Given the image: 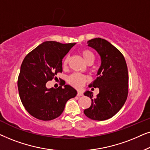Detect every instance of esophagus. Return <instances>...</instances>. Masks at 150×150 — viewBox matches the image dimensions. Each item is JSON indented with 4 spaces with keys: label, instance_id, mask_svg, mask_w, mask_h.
<instances>
[{
    "label": "esophagus",
    "instance_id": "1",
    "mask_svg": "<svg viewBox=\"0 0 150 150\" xmlns=\"http://www.w3.org/2000/svg\"><path fill=\"white\" fill-rule=\"evenodd\" d=\"M77 96H83V93H82L81 91H78V93H77Z\"/></svg>",
    "mask_w": 150,
    "mask_h": 150
}]
</instances>
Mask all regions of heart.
Masks as SVG:
<instances>
[{
	"label": "heart",
	"instance_id": "1",
	"mask_svg": "<svg viewBox=\"0 0 150 150\" xmlns=\"http://www.w3.org/2000/svg\"><path fill=\"white\" fill-rule=\"evenodd\" d=\"M81 54L83 57L84 61L86 63H88L89 62H93L94 59V54L93 52L87 49H83L81 50ZM68 57H66L64 59L63 62V66H66L67 63H68ZM87 81V77L86 76L80 73H74L72 75L70 76L69 78V83L71 84V85L75 87H81V86L83 85V84Z\"/></svg>",
	"mask_w": 150,
	"mask_h": 150
}]
</instances>
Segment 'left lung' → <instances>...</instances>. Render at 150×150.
<instances>
[{"instance_id": "left-lung-1", "label": "left lung", "mask_w": 150, "mask_h": 150, "mask_svg": "<svg viewBox=\"0 0 150 150\" xmlns=\"http://www.w3.org/2000/svg\"><path fill=\"white\" fill-rule=\"evenodd\" d=\"M88 46L97 51L101 59L97 79L89 85L99 88L94 97L91 91L84 95L91 98V104L84 113L93 120L103 121L113 117L124 106L128 93V72L122 52L108 41L95 38L87 42Z\"/></svg>"}]
</instances>
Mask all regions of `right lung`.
<instances>
[{"mask_svg": "<svg viewBox=\"0 0 150 150\" xmlns=\"http://www.w3.org/2000/svg\"><path fill=\"white\" fill-rule=\"evenodd\" d=\"M75 44L44 42L24 59L18 79V92L25 109L34 117L43 121L58 117L67 100L76 96V90L64 81L57 89L46 87L47 82L62 72L63 58Z\"/></svg>", "mask_w": 150, "mask_h": 150, "instance_id": "add662e5", "label": "right lung"}]
</instances>
